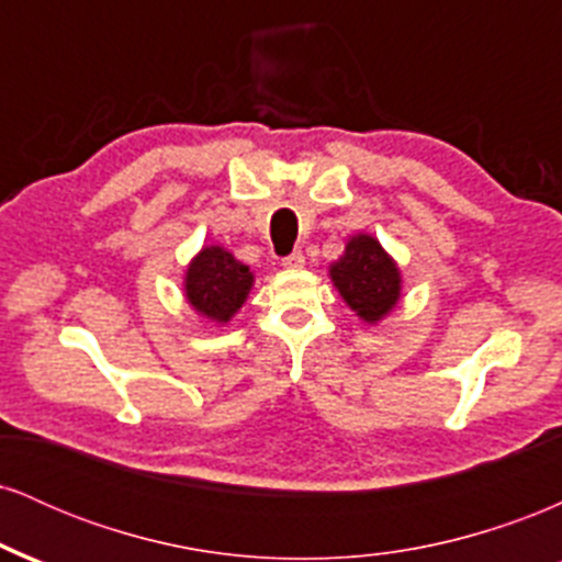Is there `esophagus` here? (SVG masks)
Wrapping results in <instances>:
<instances>
[{
    "label": "esophagus",
    "instance_id": "1",
    "mask_svg": "<svg viewBox=\"0 0 562 562\" xmlns=\"http://www.w3.org/2000/svg\"><path fill=\"white\" fill-rule=\"evenodd\" d=\"M303 263H306V256H303L301 250H293V254L282 259V267H285V269H301Z\"/></svg>",
    "mask_w": 562,
    "mask_h": 562
}]
</instances>
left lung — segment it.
Returning a JSON list of instances; mask_svg holds the SVG:
<instances>
[{
  "instance_id": "8db88e82",
  "label": "left lung",
  "mask_w": 562,
  "mask_h": 562,
  "mask_svg": "<svg viewBox=\"0 0 562 562\" xmlns=\"http://www.w3.org/2000/svg\"><path fill=\"white\" fill-rule=\"evenodd\" d=\"M330 280L367 325L389 317L402 299V272L372 235H353L344 256L330 263Z\"/></svg>"
}]
</instances>
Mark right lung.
<instances>
[{
    "label": "right lung",
    "instance_id": "add662e5",
    "mask_svg": "<svg viewBox=\"0 0 562 562\" xmlns=\"http://www.w3.org/2000/svg\"><path fill=\"white\" fill-rule=\"evenodd\" d=\"M254 288V272L222 245H205L184 274V299L200 317L227 325Z\"/></svg>",
    "mask_w": 562,
    "mask_h": 562
}]
</instances>
